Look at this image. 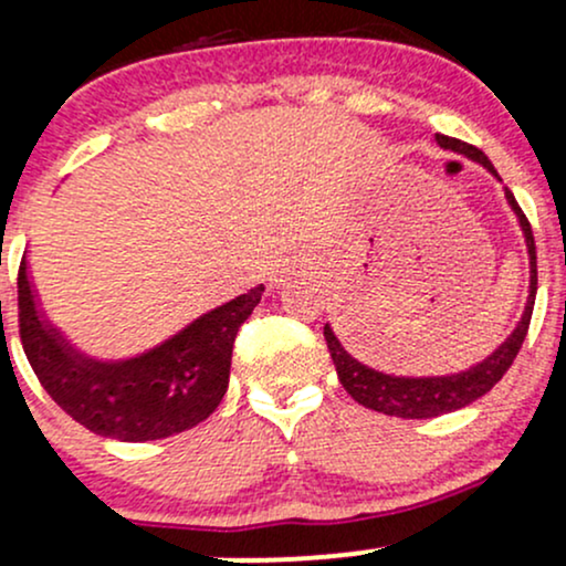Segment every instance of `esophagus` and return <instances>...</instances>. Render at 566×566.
Masks as SVG:
<instances>
[{"label": "esophagus", "instance_id": "34e87169", "mask_svg": "<svg viewBox=\"0 0 566 566\" xmlns=\"http://www.w3.org/2000/svg\"><path fill=\"white\" fill-rule=\"evenodd\" d=\"M274 282H282V279H274Z\"/></svg>", "mask_w": 566, "mask_h": 566}]
</instances>
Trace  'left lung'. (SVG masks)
Segmentation results:
<instances>
[{
    "instance_id": "obj_1",
    "label": "left lung",
    "mask_w": 566,
    "mask_h": 566,
    "mask_svg": "<svg viewBox=\"0 0 566 566\" xmlns=\"http://www.w3.org/2000/svg\"><path fill=\"white\" fill-rule=\"evenodd\" d=\"M437 143L441 148H450L454 154H463L479 165H484L486 170L495 172L492 161L484 157V151H479L471 143H463L458 138H447V135H437ZM497 175V172H495ZM505 199H509L511 210L516 212L518 226H522L524 239H527V252H530V297L524 305L522 322L516 324V329L505 337V343L497 350H492L484 361H479L476 367L465 369L458 375H444V378H396V375L378 373V369L361 365L359 359L348 354L343 348V343L337 340L333 327L324 324V340H327L329 356H333L337 378H340L343 388L354 396V401H359L361 407L375 409V412L394 415V418H407V420H423V418H437V415L454 412V409L471 405V401L482 399L495 382L509 373V367L516 359L518 348H522L524 337H527L532 308H535V292H537V255H535V237H532V226L527 216L522 212V207L516 205L513 193L505 188Z\"/></svg>"
}]
</instances>
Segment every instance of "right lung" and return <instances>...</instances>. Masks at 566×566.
Masks as SVG:
<instances>
[{"label": "right lung", "mask_w": 566, "mask_h": 566, "mask_svg": "<svg viewBox=\"0 0 566 566\" xmlns=\"http://www.w3.org/2000/svg\"><path fill=\"white\" fill-rule=\"evenodd\" d=\"M263 284L199 316L170 340L125 361H97L71 348L36 308L18 269V329L42 388L76 423L106 439L151 441L210 418L229 388L239 327L261 303Z\"/></svg>", "instance_id": "obj_1"}]
</instances>
